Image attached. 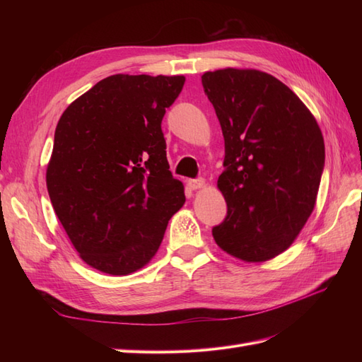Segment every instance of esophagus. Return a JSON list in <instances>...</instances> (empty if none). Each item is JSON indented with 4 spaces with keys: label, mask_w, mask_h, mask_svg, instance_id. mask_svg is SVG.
I'll return each mask as SVG.
<instances>
[{
    "label": "esophagus",
    "mask_w": 362,
    "mask_h": 362,
    "mask_svg": "<svg viewBox=\"0 0 362 362\" xmlns=\"http://www.w3.org/2000/svg\"><path fill=\"white\" fill-rule=\"evenodd\" d=\"M187 185H189V187L192 189V190H198V189H201V187H204V185H205V181L204 180H189L187 181Z\"/></svg>",
    "instance_id": "esophagus-1"
}]
</instances>
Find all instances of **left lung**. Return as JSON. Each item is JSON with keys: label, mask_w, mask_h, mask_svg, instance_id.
<instances>
[{"label": "left lung", "mask_w": 362, "mask_h": 362, "mask_svg": "<svg viewBox=\"0 0 362 362\" xmlns=\"http://www.w3.org/2000/svg\"><path fill=\"white\" fill-rule=\"evenodd\" d=\"M225 139V170L217 180L228 205L213 228L217 246L246 262L288 249L311 216L325 141L319 124L291 89L257 69L202 75Z\"/></svg>", "instance_id": "obj_1"}]
</instances>
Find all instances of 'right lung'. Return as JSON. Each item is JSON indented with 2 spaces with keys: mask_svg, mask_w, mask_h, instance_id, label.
<instances>
[{
  "mask_svg": "<svg viewBox=\"0 0 362 362\" xmlns=\"http://www.w3.org/2000/svg\"><path fill=\"white\" fill-rule=\"evenodd\" d=\"M182 75L116 74L63 112L47 168L49 199L81 259L115 276L137 272L185 202L161 120Z\"/></svg>",
  "mask_w": 362,
  "mask_h": 362,
  "instance_id": "1",
  "label": "right lung"
}]
</instances>
